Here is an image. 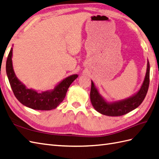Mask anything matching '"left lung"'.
Instances as JSON below:
<instances>
[{
	"label": "left lung",
	"instance_id": "left-lung-1",
	"mask_svg": "<svg viewBox=\"0 0 159 159\" xmlns=\"http://www.w3.org/2000/svg\"><path fill=\"white\" fill-rule=\"evenodd\" d=\"M150 82V64L147 61V69L144 80L138 92L131 96L120 100L109 102L102 97L98 88L91 80L90 99L95 110L102 114L110 116H119L126 114L142 104L144 99Z\"/></svg>",
	"mask_w": 159,
	"mask_h": 159
}]
</instances>
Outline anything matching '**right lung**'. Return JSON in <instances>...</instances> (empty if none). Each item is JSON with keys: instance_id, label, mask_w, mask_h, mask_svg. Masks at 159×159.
<instances>
[{"instance_id": "right-lung-1", "label": "right lung", "mask_w": 159, "mask_h": 159, "mask_svg": "<svg viewBox=\"0 0 159 159\" xmlns=\"http://www.w3.org/2000/svg\"><path fill=\"white\" fill-rule=\"evenodd\" d=\"M13 47L7 57L6 72L15 96L20 103L30 108L38 110H51L56 108L64 100L69 87L78 75H72L60 81L52 90L38 92L28 89L17 79L15 74L13 63Z\"/></svg>"}]
</instances>
